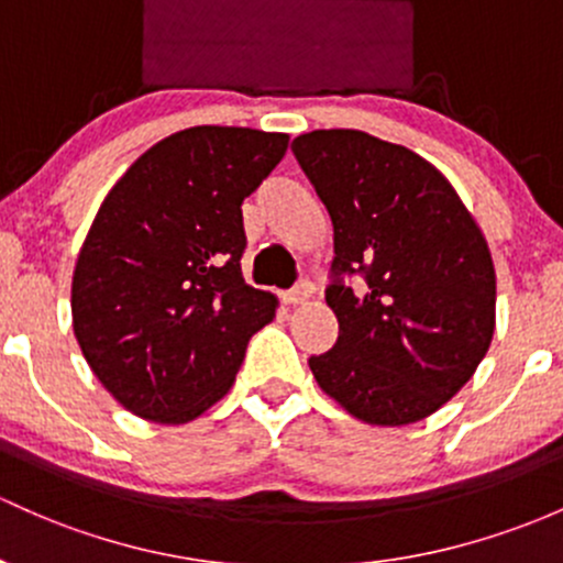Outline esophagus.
I'll return each mask as SVG.
<instances>
[{"label":"esophagus","mask_w":563,"mask_h":563,"mask_svg":"<svg viewBox=\"0 0 563 563\" xmlns=\"http://www.w3.org/2000/svg\"><path fill=\"white\" fill-rule=\"evenodd\" d=\"M311 292H313L311 284L300 282L298 287L289 289V292H284V303H287V306H300V303H306L308 298H311Z\"/></svg>","instance_id":"esophagus-1"}]
</instances>
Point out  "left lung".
Returning <instances> with one entry per match:
<instances>
[{"instance_id": "1", "label": "left lung", "mask_w": 563, "mask_h": 563, "mask_svg": "<svg viewBox=\"0 0 563 563\" xmlns=\"http://www.w3.org/2000/svg\"><path fill=\"white\" fill-rule=\"evenodd\" d=\"M292 153L335 244L338 341L308 360L319 389L373 427L427 419L492 346L497 274L475 217L432 163L365 131L300 134Z\"/></svg>"}]
</instances>
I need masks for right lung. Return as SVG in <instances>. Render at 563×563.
<instances>
[{
  "mask_svg": "<svg viewBox=\"0 0 563 563\" xmlns=\"http://www.w3.org/2000/svg\"><path fill=\"white\" fill-rule=\"evenodd\" d=\"M287 134L196 125L161 139L107 192L71 276L93 376L139 419L187 424L231 391L279 300L241 276V203Z\"/></svg>",
  "mask_w": 563,
  "mask_h": 563,
  "instance_id": "1",
  "label": "right lung"
}]
</instances>
